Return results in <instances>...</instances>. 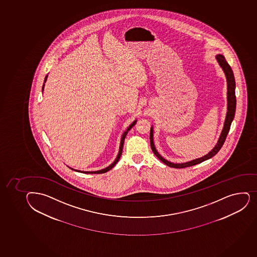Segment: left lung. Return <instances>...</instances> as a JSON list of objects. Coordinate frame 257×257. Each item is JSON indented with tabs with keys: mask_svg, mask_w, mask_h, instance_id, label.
I'll list each match as a JSON object with an SVG mask.
<instances>
[{
	"mask_svg": "<svg viewBox=\"0 0 257 257\" xmlns=\"http://www.w3.org/2000/svg\"><path fill=\"white\" fill-rule=\"evenodd\" d=\"M216 59H217L219 66L222 67V71L224 72L226 78H227V82H228V111H227V114H226L224 125H223V128H222L219 139L217 141V144L213 148V149H212L205 156L201 157L200 159H194V160H191V161L186 162V163H183V164H174V163H171V162L167 161L166 159H164L157 151L154 143V129H153V127H151V131H150V144H151L152 150L154 152V154L159 158V160H161L164 164H166L168 166L171 167V168H176V169H183V168L193 166V165H196V164H200L201 162L211 159L214 155H216L220 149H221L222 145H223V143H224L225 140H226V138H227L229 129H230L231 123L233 121V117H234V114H235V79H234V76H233V70L231 68V66L228 65L227 61L225 60L224 56H222V55H217V56H216Z\"/></svg>",
	"mask_w": 257,
	"mask_h": 257,
	"instance_id": "left-lung-1",
	"label": "left lung"
}]
</instances>
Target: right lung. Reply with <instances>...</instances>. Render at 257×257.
<instances>
[{
  "instance_id": "right-lung-1",
  "label": "right lung",
  "mask_w": 257,
  "mask_h": 257,
  "mask_svg": "<svg viewBox=\"0 0 257 257\" xmlns=\"http://www.w3.org/2000/svg\"><path fill=\"white\" fill-rule=\"evenodd\" d=\"M48 76H46L45 78V82H46V79H47ZM44 87H45V84L43 85L42 87V91H44ZM136 123H137V120H134V121L132 123V124L129 125V127L127 128L126 131L123 133V135H122L121 140H120V144H119V153H118V155H117L116 159L114 160L113 163H112L109 166L107 167L105 169H103V170H98V171H81V170H73L72 168H70V169H72V170H75V171H77V172L80 173H84V174H103V173L108 172V170H111L112 168L117 164V162L119 161V158L121 156L122 150H123V144H124V138L126 137L127 133L128 132L132 129V127L134 126L135 125Z\"/></svg>"
}]
</instances>
